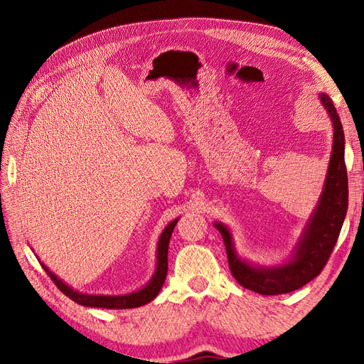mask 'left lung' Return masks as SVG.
<instances>
[{"label": "left lung", "instance_id": "left-lung-1", "mask_svg": "<svg viewBox=\"0 0 364 364\" xmlns=\"http://www.w3.org/2000/svg\"><path fill=\"white\" fill-rule=\"evenodd\" d=\"M333 127V143L321 193L305 221L291 255L282 262L255 264L239 255L233 235L224 223L214 221L221 233L228 267L243 288L259 295H282L302 288L320 274L341 233L348 208V178L346 168V137L339 114L326 92H318Z\"/></svg>", "mask_w": 364, "mask_h": 364}]
</instances>
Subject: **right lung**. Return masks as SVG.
<instances>
[{
    "label": "right lung",
    "instance_id": "1",
    "mask_svg": "<svg viewBox=\"0 0 364 364\" xmlns=\"http://www.w3.org/2000/svg\"><path fill=\"white\" fill-rule=\"evenodd\" d=\"M180 217L172 220L171 223L166 224V227L162 230L158 246H156V267L155 272H153L149 282L143 286V288L132 291L128 294H121V295H105V294H84L73 289L72 286H69L66 282H63L60 277H57L48 267L40 261L43 265V269L46 273L50 276V279L55 283L57 288H59L68 298L75 301L76 304L84 305V307H91V309H107V310H125V309H137L141 307V305L149 304L150 301L155 299L162 289V286L166 279L168 273V246H169V239L172 232H174V227L178 223ZM32 250V247H31ZM33 251V250H32Z\"/></svg>",
    "mask_w": 364,
    "mask_h": 364
}]
</instances>
